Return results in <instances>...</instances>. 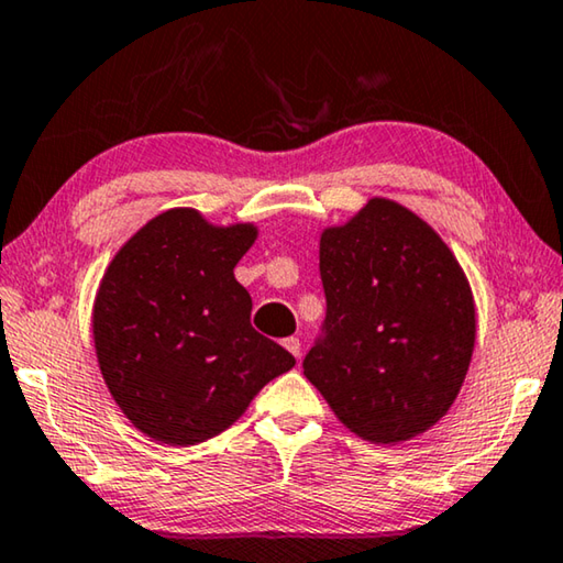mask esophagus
I'll return each instance as SVG.
<instances>
[{
	"mask_svg": "<svg viewBox=\"0 0 563 563\" xmlns=\"http://www.w3.org/2000/svg\"><path fill=\"white\" fill-rule=\"evenodd\" d=\"M284 347H287L294 357L299 360V354H301V342L297 340V336H287V340H284Z\"/></svg>",
	"mask_w": 563,
	"mask_h": 563,
	"instance_id": "1",
	"label": "esophagus"
}]
</instances>
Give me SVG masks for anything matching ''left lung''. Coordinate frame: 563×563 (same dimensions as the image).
<instances>
[{"label": "left lung", "instance_id": "obj_1", "mask_svg": "<svg viewBox=\"0 0 563 563\" xmlns=\"http://www.w3.org/2000/svg\"><path fill=\"white\" fill-rule=\"evenodd\" d=\"M327 319L305 375L344 428L395 445L451 410L468 375L475 301L438 231L369 198L319 239Z\"/></svg>", "mask_w": 563, "mask_h": 563}]
</instances>
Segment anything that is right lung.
I'll list each match as a JSON object with an SVG mask.
<instances>
[{"label": "right lung", "instance_id": "add662e5", "mask_svg": "<svg viewBox=\"0 0 563 563\" xmlns=\"http://www.w3.org/2000/svg\"><path fill=\"white\" fill-rule=\"evenodd\" d=\"M254 223L216 227L168 209L108 264L92 305V340L112 400L166 445H196L231 428L258 390L294 367L258 334L252 297L233 276Z\"/></svg>", "mask_w": 563, "mask_h": 563}]
</instances>
